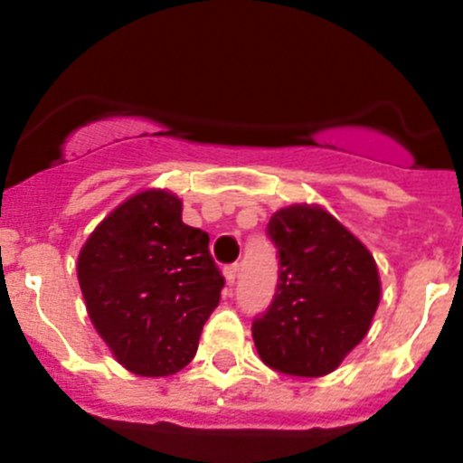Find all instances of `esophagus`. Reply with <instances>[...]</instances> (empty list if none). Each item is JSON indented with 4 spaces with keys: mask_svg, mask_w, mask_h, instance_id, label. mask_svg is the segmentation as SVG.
<instances>
[{
    "mask_svg": "<svg viewBox=\"0 0 463 463\" xmlns=\"http://www.w3.org/2000/svg\"><path fill=\"white\" fill-rule=\"evenodd\" d=\"M224 273V280H227V285H234V280L239 278V264H229V267L222 269Z\"/></svg>",
    "mask_w": 463,
    "mask_h": 463,
    "instance_id": "obj_1",
    "label": "esophagus"
}]
</instances>
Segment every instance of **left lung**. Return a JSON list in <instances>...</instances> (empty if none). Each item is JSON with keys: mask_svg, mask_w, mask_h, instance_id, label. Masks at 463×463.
I'll list each match as a JSON object with an SVG mask.
<instances>
[{"mask_svg": "<svg viewBox=\"0 0 463 463\" xmlns=\"http://www.w3.org/2000/svg\"><path fill=\"white\" fill-rule=\"evenodd\" d=\"M280 257L271 306L252 322L261 362L288 375L320 378L369 334L380 304L373 255L317 203H292L269 220Z\"/></svg>", "mask_w": 463, "mask_h": 463, "instance_id": "8db88e82", "label": "left lung"}]
</instances>
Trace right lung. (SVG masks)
Listing matches in <instances>:
<instances>
[{
  "label": "right lung",
  "instance_id": "1",
  "mask_svg": "<svg viewBox=\"0 0 463 463\" xmlns=\"http://www.w3.org/2000/svg\"><path fill=\"white\" fill-rule=\"evenodd\" d=\"M76 271L97 334L141 378L185 369L224 288L208 234L183 222L181 199L157 187L125 199L94 227Z\"/></svg>",
  "mask_w": 463,
  "mask_h": 463
}]
</instances>
